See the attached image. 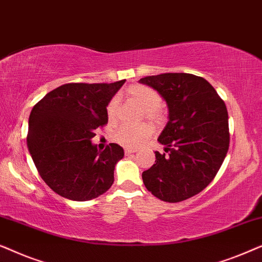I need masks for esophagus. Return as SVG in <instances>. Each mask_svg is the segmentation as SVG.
I'll use <instances>...</instances> for the list:
<instances>
[{"instance_id": "obj_1", "label": "esophagus", "mask_w": 262, "mask_h": 262, "mask_svg": "<svg viewBox=\"0 0 262 262\" xmlns=\"http://www.w3.org/2000/svg\"><path fill=\"white\" fill-rule=\"evenodd\" d=\"M124 151H125V155H130V154H134V152L137 151V150H136V149H128V148H126V149L124 150Z\"/></svg>"}]
</instances>
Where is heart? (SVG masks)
<instances>
[{"mask_svg": "<svg viewBox=\"0 0 262 262\" xmlns=\"http://www.w3.org/2000/svg\"><path fill=\"white\" fill-rule=\"evenodd\" d=\"M127 98L144 111V117L152 123L160 124L164 119V113L161 108L162 98L155 89L144 84H134L127 88ZM119 106V98L113 96L106 107L107 118L110 121L116 119ZM152 127L149 124H142L139 126H120L113 134V139L118 144L126 148L141 146L152 135Z\"/></svg>", "mask_w": 262, "mask_h": 262, "instance_id": "b5f03b06", "label": "heart"}]
</instances>
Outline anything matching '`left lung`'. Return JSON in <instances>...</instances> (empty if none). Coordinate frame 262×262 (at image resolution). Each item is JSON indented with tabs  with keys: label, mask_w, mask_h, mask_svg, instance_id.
<instances>
[{
	"label": "left lung",
	"mask_w": 262,
	"mask_h": 262,
	"mask_svg": "<svg viewBox=\"0 0 262 262\" xmlns=\"http://www.w3.org/2000/svg\"><path fill=\"white\" fill-rule=\"evenodd\" d=\"M139 82L159 92L169 111L159 137L164 152H155V164L143 171V182L163 202H182L213 180L227 156V106L205 78L192 74L167 73Z\"/></svg>",
	"instance_id": "left-lung-1"
}]
</instances>
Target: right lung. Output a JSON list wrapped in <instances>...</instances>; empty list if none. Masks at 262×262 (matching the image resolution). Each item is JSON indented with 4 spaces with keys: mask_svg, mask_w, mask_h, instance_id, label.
Listing matches in <instances>:
<instances>
[{
    "mask_svg": "<svg viewBox=\"0 0 262 262\" xmlns=\"http://www.w3.org/2000/svg\"><path fill=\"white\" fill-rule=\"evenodd\" d=\"M124 83H67L34 105L27 146L39 175L57 194L85 202L112 186L124 150L110 143L99 151L92 138L108 121L106 107Z\"/></svg>",
    "mask_w": 262,
    "mask_h": 262,
    "instance_id": "obj_1",
    "label": "right lung"
}]
</instances>
